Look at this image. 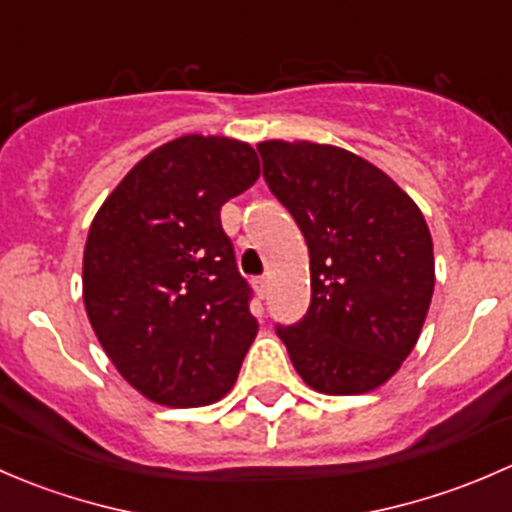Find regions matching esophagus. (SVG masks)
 I'll list each match as a JSON object with an SVG mask.
<instances>
[{
    "instance_id": "obj_1",
    "label": "esophagus",
    "mask_w": 512,
    "mask_h": 512,
    "mask_svg": "<svg viewBox=\"0 0 512 512\" xmlns=\"http://www.w3.org/2000/svg\"><path fill=\"white\" fill-rule=\"evenodd\" d=\"M255 289H257V294H260V297L265 299L267 294H270V280H267V277H257Z\"/></svg>"
}]
</instances>
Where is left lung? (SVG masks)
Wrapping results in <instances>:
<instances>
[{
  "instance_id": "1",
  "label": "left lung",
  "mask_w": 512,
  "mask_h": 512,
  "mask_svg": "<svg viewBox=\"0 0 512 512\" xmlns=\"http://www.w3.org/2000/svg\"><path fill=\"white\" fill-rule=\"evenodd\" d=\"M257 151L309 247L307 314L277 324L289 359L314 391H374L416 347L431 304L426 220L384 170L344 148L265 141Z\"/></svg>"
}]
</instances>
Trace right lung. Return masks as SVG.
<instances>
[{"instance_id":"1","label":"right lung","mask_w":512,"mask_h":512,"mask_svg":"<svg viewBox=\"0 0 512 512\" xmlns=\"http://www.w3.org/2000/svg\"><path fill=\"white\" fill-rule=\"evenodd\" d=\"M257 178L252 146L193 133L133 165L91 223L86 314L123 379L156 404L223 399L255 342L220 208Z\"/></svg>"}]
</instances>
